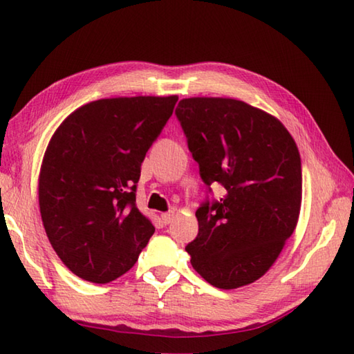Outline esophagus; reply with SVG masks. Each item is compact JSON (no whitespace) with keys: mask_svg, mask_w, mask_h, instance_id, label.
Here are the masks:
<instances>
[{"mask_svg":"<svg viewBox=\"0 0 354 354\" xmlns=\"http://www.w3.org/2000/svg\"><path fill=\"white\" fill-rule=\"evenodd\" d=\"M160 218H162V223L164 224H169L173 220V212H167V214L160 215Z\"/></svg>","mask_w":354,"mask_h":354,"instance_id":"esophagus-1","label":"esophagus"}]
</instances>
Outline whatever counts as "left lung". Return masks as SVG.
Returning a JSON list of instances; mask_svg holds the SVG:
<instances>
[{"label":"left lung","mask_w":354,"mask_h":354,"mask_svg":"<svg viewBox=\"0 0 354 354\" xmlns=\"http://www.w3.org/2000/svg\"><path fill=\"white\" fill-rule=\"evenodd\" d=\"M175 114L209 194L216 184L224 194L196 210L198 235L185 246L192 266L220 289L254 283L297 226V145L280 120L241 100L183 99Z\"/></svg>","instance_id":"1"}]
</instances>
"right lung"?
Here are the masks:
<instances>
[{
	"label": "right lung",
	"mask_w": 354,
	"mask_h": 354,
	"mask_svg": "<svg viewBox=\"0 0 354 354\" xmlns=\"http://www.w3.org/2000/svg\"><path fill=\"white\" fill-rule=\"evenodd\" d=\"M176 102V95L100 99L69 114L54 133L38 203L50 244L77 277L115 280L155 234L136 207V189L147 151Z\"/></svg>",
	"instance_id": "right-lung-1"
}]
</instances>
